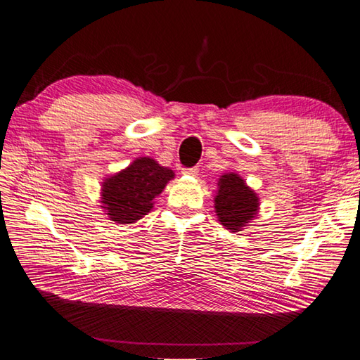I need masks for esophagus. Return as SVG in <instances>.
I'll list each match as a JSON object with an SVG mask.
<instances>
[{
    "mask_svg": "<svg viewBox=\"0 0 360 360\" xmlns=\"http://www.w3.org/2000/svg\"><path fill=\"white\" fill-rule=\"evenodd\" d=\"M182 173H184V174H188V176H196L198 173H200V168H198V167L184 168V170H182Z\"/></svg>",
    "mask_w": 360,
    "mask_h": 360,
    "instance_id": "34e87169",
    "label": "esophagus"
}]
</instances>
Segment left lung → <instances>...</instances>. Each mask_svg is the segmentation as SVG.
I'll return each mask as SVG.
<instances>
[{
  "mask_svg": "<svg viewBox=\"0 0 360 360\" xmlns=\"http://www.w3.org/2000/svg\"><path fill=\"white\" fill-rule=\"evenodd\" d=\"M259 200L246 181L236 173H226L218 181L215 212L227 231L240 232L257 217Z\"/></svg>",
  "mask_w": 360,
  "mask_h": 360,
  "instance_id": "left-lung-1",
  "label": "left lung"
}]
</instances>
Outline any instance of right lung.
<instances>
[{
    "label": "right lung",
    "instance_id": "1",
    "mask_svg": "<svg viewBox=\"0 0 360 360\" xmlns=\"http://www.w3.org/2000/svg\"><path fill=\"white\" fill-rule=\"evenodd\" d=\"M173 170L151 158H137L124 170L106 178L102 184V209L111 221L133 224L153 209L155 198L162 193Z\"/></svg>",
    "mask_w": 360,
    "mask_h": 360
}]
</instances>
